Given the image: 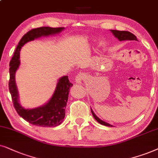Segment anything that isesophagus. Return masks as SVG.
I'll return each instance as SVG.
<instances>
[{
	"mask_svg": "<svg viewBox=\"0 0 158 158\" xmlns=\"http://www.w3.org/2000/svg\"><path fill=\"white\" fill-rule=\"evenodd\" d=\"M85 79V74L82 72L79 73L76 77V82L78 84H80L82 82V81Z\"/></svg>",
	"mask_w": 158,
	"mask_h": 158,
	"instance_id": "obj_1",
	"label": "esophagus"
}]
</instances>
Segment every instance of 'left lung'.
<instances>
[{
    "label": "left lung",
    "instance_id": "8db88e82",
    "mask_svg": "<svg viewBox=\"0 0 158 158\" xmlns=\"http://www.w3.org/2000/svg\"><path fill=\"white\" fill-rule=\"evenodd\" d=\"M111 31H112L114 36L119 40L120 41H125V40H136L137 41V39H136V37L135 35H133V34L129 32L128 31H118V30H113V29H111ZM91 112L93 115V116L97 121L98 123H100V124L104 125V126H107V127H112L113 126L110 124V123H106L102 120H100L99 118L97 116V115L94 114L92 110H91Z\"/></svg>",
    "mask_w": 158,
    "mask_h": 158
}]
</instances>
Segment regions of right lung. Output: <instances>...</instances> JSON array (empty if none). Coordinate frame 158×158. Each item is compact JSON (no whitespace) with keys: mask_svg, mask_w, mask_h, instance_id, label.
<instances>
[{"mask_svg":"<svg viewBox=\"0 0 158 158\" xmlns=\"http://www.w3.org/2000/svg\"><path fill=\"white\" fill-rule=\"evenodd\" d=\"M64 27L52 28L49 27H38L31 29L27 32L19 43L14 52V56L10 61V79L8 87L11 95L14 108L21 117L31 124L43 127H55L60 125L64 121L66 114L65 108L68 101L69 88L72 87L67 76H64L58 80L54 94L45 106L35 109H24L18 102L19 94L15 83V73L20 64L19 51L21 48L27 42L42 36L58 34Z\"/></svg>","mask_w":158,"mask_h":158,"instance_id":"obj_1","label":"right lung"}]
</instances>
